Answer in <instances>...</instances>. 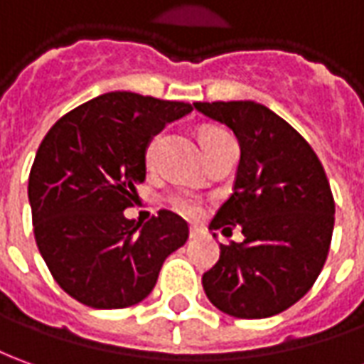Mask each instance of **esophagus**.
Wrapping results in <instances>:
<instances>
[{
	"mask_svg": "<svg viewBox=\"0 0 364 364\" xmlns=\"http://www.w3.org/2000/svg\"><path fill=\"white\" fill-rule=\"evenodd\" d=\"M198 235H200V228L192 225V228H190V237H198Z\"/></svg>",
	"mask_w": 364,
	"mask_h": 364,
	"instance_id": "1",
	"label": "esophagus"
}]
</instances>
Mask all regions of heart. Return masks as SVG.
Listing matches in <instances>:
<instances>
[{
  "mask_svg": "<svg viewBox=\"0 0 364 364\" xmlns=\"http://www.w3.org/2000/svg\"><path fill=\"white\" fill-rule=\"evenodd\" d=\"M220 134H224V130L215 129V127H206V129L200 130V144H202V150H206L208 146H210V142L214 139H218ZM158 142H160V136H154V139L150 140L149 149H146V162H149V164L152 162V158H154ZM170 204L174 206V210L182 212V214L196 215L198 212H200L198 200L194 196H190V194H174V196L170 198Z\"/></svg>",
  "mask_w": 364,
  "mask_h": 364,
  "instance_id": "b5f03b06",
  "label": "heart"
}]
</instances>
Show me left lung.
Here are the masks:
<instances>
[{
	"mask_svg": "<svg viewBox=\"0 0 364 364\" xmlns=\"http://www.w3.org/2000/svg\"><path fill=\"white\" fill-rule=\"evenodd\" d=\"M194 109L234 130L242 150L234 192L210 230L240 225L244 242L220 244V259L202 277L204 291L237 319L277 315L311 289L325 265L335 225L329 180L309 142L259 102Z\"/></svg>",
	"mask_w": 364,
	"mask_h": 364,
	"instance_id": "left-lung-1",
	"label": "left lung"
}]
</instances>
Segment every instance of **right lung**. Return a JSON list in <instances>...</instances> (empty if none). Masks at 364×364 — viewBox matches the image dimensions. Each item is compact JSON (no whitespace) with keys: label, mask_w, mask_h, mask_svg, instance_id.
<instances>
[{"label":"right lung","mask_w":364,"mask_h":364,"mask_svg":"<svg viewBox=\"0 0 364 364\" xmlns=\"http://www.w3.org/2000/svg\"><path fill=\"white\" fill-rule=\"evenodd\" d=\"M192 105L114 91L73 109L45 134L29 172L39 254L53 279L92 309L140 303L160 267L186 244L188 224L160 210L146 224L124 218L146 178V149Z\"/></svg>","instance_id":"add662e5"}]
</instances>
